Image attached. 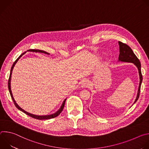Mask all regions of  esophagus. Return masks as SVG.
<instances>
[{"mask_svg":"<svg viewBox=\"0 0 149 149\" xmlns=\"http://www.w3.org/2000/svg\"><path fill=\"white\" fill-rule=\"evenodd\" d=\"M89 86V82L87 80L84 79L83 81H81V87L82 88H87Z\"/></svg>","mask_w":149,"mask_h":149,"instance_id":"obj_1","label":"esophagus"}]
</instances>
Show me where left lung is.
<instances>
[{
	"label": "left lung",
	"instance_id": "8db88e82",
	"mask_svg": "<svg viewBox=\"0 0 149 149\" xmlns=\"http://www.w3.org/2000/svg\"><path fill=\"white\" fill-rule=\"evenodd\" d=\"M118 44H119V49H120V54H119L118 61L123 62L133 63H134V65L137 68V70L139 71L140 82H139V86L137 96L133 103L134 104L138 100L139 98L140 87H141V85L143 80V77L141 72V63L139 59L136 56V55L134 54L133 50L131 49L130 47H129L128 45L125 44H123V42L120 41H118Z\"/></svg>",
	"mask_w": 149,
	"mask_h": 149
}]
</instances>
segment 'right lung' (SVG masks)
<instances>
[{
	"instance_id": "right-lung-1",
	"label": "right lung",
	"mask_w": 149,
	"mask_h": 149,
	"mask_svg": "<svg viewBox=\"0 0 149 149\" xmlns=\"http://www.w3.org/2000/svg\"><path fill=\"white\" fill-rule=\"evenodd\" d=\"M26 52H39V53H44V54H47V55H49V53L44 51H42V50H39V49H29V50H28L27 51L25 52L24 53H23L22 55H20L19 58L15 61V62L13 63V64L12 65V67L11 68V70H10V76H9V81H8V88H9V93H10V96L12 97V99L13 100V101L15 105V106L16 107V108L17 109H19V110L22 111V112L25 113L26 114L29 116L30 117H33L34 118H36V119H38V120H48V119H51V118H53L54 117H57L58 115L60 114V113L62 112L63 107H64V105H65V101L67 100V98H65L64 100V101H63L62 105H61V107L59 108V109L56 111L55 113H53L52 114H50V115H45V116H38V115H35V114H31V113H29L27 111H26L25 110H24V109H22L21 107H20L18 105V104L16 103V101L15 100L14 98H13V94H12V90H11V86H10V81H11V77H12V71H13V69L15 65V64L16 63V62L18 61V60L20 59V58L24 54H25Z\"/></svg>"
}]
</instances>
